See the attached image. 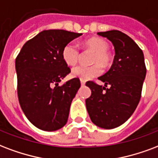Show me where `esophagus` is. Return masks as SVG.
Here are the masks:
<instances>
[{"instance_id": "obj_1", "label": "esophagus", "mask_w": 158, "mask_h": 158, "mask_svg": "<svg viewBox=\"0 0 158 158\" xmlns=\"http://www.w3.org/2000/svg\"><path fill=\"white\" fill-rule=\"evenodd\" d=\"M80 83H81V85H84V84H85V81H84V80H82V79H80Z\"/></svg>"}]
</instances>
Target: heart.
Listing matches in <instances>:
<instances>
[{
    "mask_svg": "<svg viewBox=\"0 0 158 158\" xmlns=\"http://www.w3.org/2000/svg\"><path fill=\"white\" fill-rule=\"evenodd\" d=\"M84 45L89 50L94 51L93 55L91 66L78 65L72 69L71 74L74 78L82 80H88L100 75L103 73V68H107L112 64V55L108 50V44L104 40L94 37L84 42ZM62 58L68 65H75L80 59V50L74 42L66 44L62 50Z\"/></svg>",
    "mask_w": 158,
    "mask_h": 158,
    "instance_id": "heart-1",
    "label": "heart"
}]
</instances>
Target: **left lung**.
<instances>
[{"instance_id": "left-lung-1", "label": "left lung", "mask_w": 158, "mask_h": 158, "mask_svg": "<svg viewBox=\"0 0 158 158\" xmlns=\"http://www.w3.org/2000/svg\"><path fill=\"white\" fill-rule=\"evenodd\" d=\"M98 35L113 43L115 56L110 69L98 77L104 86L94 81L86 83L91 89V96L85 103L95 125L112 129L124 123L135 111L147 69L143 50L126 34L114 30Z\"/></svg>"}]
</instances>
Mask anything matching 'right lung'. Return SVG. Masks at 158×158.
Returning <instances> with one entry per match:
<instances>
[{"mask_svg":"<svg viewBox=\"0 0 158 158\" xmlns=\"http://www.w3.org/2000/svg\"><path fill=\"white\" fill-rule=\"evenodd\" d=\"M81 35L43 31L23 45L15 59L19 103L29 121L40 129L55 131L67 123L71 102L81 84L74 78L59 86L70 73L62 50Z\"/></svg>","mask_w":158,"mask_h":158,"instance_id":"1","label":"right lung"}]
</instances>
